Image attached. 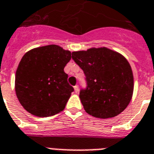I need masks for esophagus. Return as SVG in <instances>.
Returning <instances> with one entry per match:
<instances>
[{
	"mask_svg": "<svg viewBox=\"0 0 154 154\" xmlns=\"http://www.w3.org/2000/svg\"><path fill=\"white\" fill-rule=\"evenodd\" d=\"M74 90H75V93H78V92H79V86H74Z\"/></svg>",
	"mask_w": 154,
	"mask_h": 154,
	"instance_id": "1",
	"label": "esophagus"
}]
</instances>
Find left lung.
I'll return each mask as SVG.
<instances>
[{"label":"left lung","instance_id":"1","mask_svg":"<svg viewBox=\"0 0 154 154\" xmlns=\"http://www.w3.org/2000/svg\"><path fill=\"white\" fill-rule=\"evenodd\" d=\"M72 59L86 75L79 97L86 113L95 118H114L124 111L133 94L132 68L127 59L107 47L72 52Z\"/></svg>","mask_w":154,"mask_h":154}]
</instances>
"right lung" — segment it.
Segmentation results:
<instances>
[{
    "label": "right lung",
    "instance_id": "obj_1",
    "mask_svg": "<svg viewBox=\"0 0 154 154\" xmlns=\"http://www.w3.org/2000/svg\"><path fill=\"white\" fill-rule=\"evenodd\" d=\"M71 52L51 44L26 52L18 64L14 89L25 110L37 117H50L65 107L74 89L64 72Z\"/></svg>",
    "mask_w": 154,
    "mask_h": 154
}]
</instances>
